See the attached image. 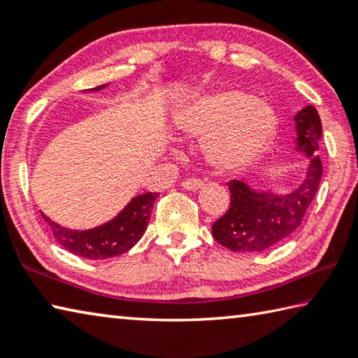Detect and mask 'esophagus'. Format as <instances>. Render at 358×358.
I'll list each match as a JSON object with an SVG mask.
<instances>
[{"label":"esophagus","instance_id":"1","mask_svg":"<svg viewBox=\"0 0 358 358\" xmlns=\"http://www.w3.org/2000/svg\"><path fill=\"white\" fill-rule=\"evenodd\" d=\"M181 186H183V189H186V191H197L199 187L203 186V181L201 178L189 177V178L181 181Z\"/></svg>","mask_w":358,"mask_h":358}]
</instances>
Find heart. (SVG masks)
Returning <instances> with one entry per match:
<instances>
[{
    "instance_id": "1",
    "label": "heart",
    "mask_w": 358,
    "mask_h": 358,
    "mask_svg": "<svg viewBox=\"0 0 358 358\" xmlns=\"http://www.w3.org/2000/svg\"><path fill=\"white\" fill-rule=\"evenodd\" d=\"M276 120L264 101L240 90H222L197 99L183 118L191 137L208 138L211 162L222 171L246 167L275 134Z\"/></svg>"
}]
</instances>
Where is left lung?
<instances>
[{
    "instance_id": "left-lung-1",
    "label": "left lung",
    "mask_w": 358,
    "mask_h": 358,
    "mask_svg": "<svg viewBox=\"0 0 358 358\" xmlns=\"http://www.w3.org/2000/svg\"><path fill=\"white\" fill-rule=\"evenodd\" d=\"M299 150L311 159L306 180L286 196L256 192L245 181H229L230 203L213 224V237L230 251L260 252L280 245L300 226L322 177L319 142L322 124L316 108L308 106L295 117Z\"/></svg>"
}]
</instances>
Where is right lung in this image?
I'll use <instances>...</instances> for the list:
<instances>
[{"label":"right lung","instance_id":"1","mask_svg":"<svg viewBox=\"0 0 358 358\" xmlns=\"http://www.w3.org/2000/svg\"><path fill=\"white\" fill-rule=\"evenodd\" d=\"M157 196V192H145L137 196L115 220L106 222L104 226L82 232L59 227L45 215H42V217L64 250L83 259H110L129 251L142 238Z\"/></svg>","mask_w":358,"mask_h":358}]
</instances>
